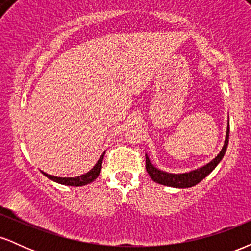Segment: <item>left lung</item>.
<instances>
[{
	"label": "left lung",
	"instance_id": "1",
	"mask_svg": "<svg viewBox=\"0 0 251 251\" xmlns=\"http://www.w3.org/2000/svg\"><path fill=\"white\" fill-rule=\"evenodd\" d=\"M229 122H227V127H226V140H224V145L214 159L211 162H209L205 165L201 166L195 170L188 172H181V174H172V172H166L163 170L155 168L153 164L150 160L149 155L145 154L146 157V171L150 175V177L152 178V180L155 181L158 184H162L165 186H171V188H177V189H186V188H192V186L197 185L201 180H203L206 176L211 174L214 171L216 166L220 164V162L223 159L224 154L226 152L227 143H229Z\"/></svg>",
	"mask_w": 251,
	"mask_h": 251
}]
</instances>
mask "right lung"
Returning a JSON list of instances; mask_svg holds the SVG:
<instances>
[{
  "label": "right lung",
  "instance_id": "1",
  "mask_svg": "<svg viewBox=\"0 0 251 251\" xmlns=\"http://www.w3.org/2000/svg\"><path fill=\"white\" fill-rule=\"evenodd\" d=\"M103 155H105V152L100 155V158L98 159V162L96 163V165L93 166L88 172L86 174L76 176V177H56V176L53 175H48L46 172L41 171L43 175L46 176L47 178H50V180L55 181V183L62 184V185H68V186H83L87 185V184H91L92 181H94L98 178V176L100 175V171H101V164H102V159Z\"/></svg>",
  "mask_w": 251,
  "mask_h": 251
}]
</instances>
